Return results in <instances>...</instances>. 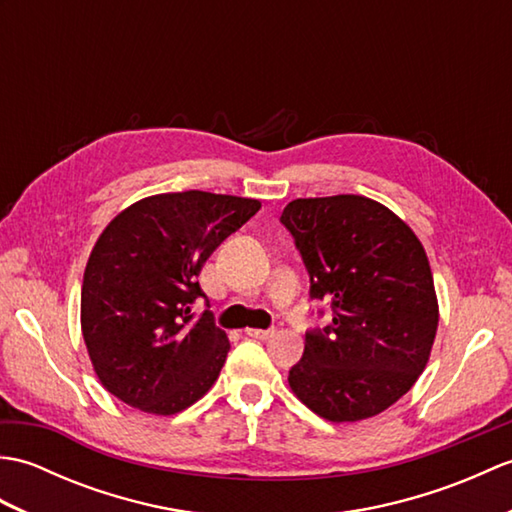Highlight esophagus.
Here are the masks:
<instances>
[{"label":"esophagus","mask_w":512,"mask_h":512,"mask_svg":"<svg viewBox=\"0 0 512 512\" xmlns=\"http://www.w3.org/2000/svg\"><path fill=\"white\" fill-rule=\"evenodd\" d=\"M246 334H248V336H253V339H259V341H268V339H273V336H275V330H257V328H248V330H246Z\"/></svg>","instance_id":"esophagus-1"}]
</instances>
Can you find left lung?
I'll list each match as a JSON object with an SVG mask.
<instances>
[{
    "label": "left lung",
    "instance_id": "1",
    "mask_svg": "<svg viewBox=\"0 0 512 512\" xmlns=\"http://www.w3.org/2000/svg\"><path fill=\"white\" fill-rule=\"evenodd\" d=\"M281 222L310 273V297L332 303L328 328L308 332L288 385L330 422L378 416L429 363L440 310L416 233L365 195L292 200Z\"/></svg>",
    "mask_w": 512,
    "mask_h": 512
}]
</instances>
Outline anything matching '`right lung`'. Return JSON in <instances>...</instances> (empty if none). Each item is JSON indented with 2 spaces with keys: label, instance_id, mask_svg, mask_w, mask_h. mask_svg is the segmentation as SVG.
<instances>
[{
  "label": "right lung",
  "instance_id": "obj_1",
  "mask_svg": "<svg viewBox=\"0 0 512 512\" xmlns=\"http://www.w3.org/2000/svg\"><path fill=\"white\" fill-rule=\"evenodd\" d=\"M262 202L209 191L149 195L103 228L81 286V332L94 374L125 405L173 416L213 387L231 350L198 275Z\"/></svg>",
  "mask_w": 512,
  "mask_h": 512
}]
</instances>
